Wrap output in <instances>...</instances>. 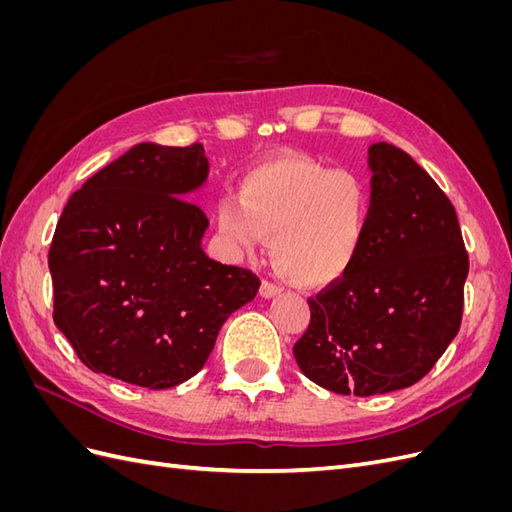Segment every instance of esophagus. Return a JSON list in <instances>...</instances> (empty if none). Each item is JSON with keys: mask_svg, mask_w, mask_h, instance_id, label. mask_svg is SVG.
Listing matches in <instances>:
<instances>
[{"mask_svg": "<svg viewBox=\"0 0 512 512\" xmlns=\"http://www.w3.org/2000/svg\"><path fill=\"white\" fill-rule=\"evenodd\" d=\"M280 292H282V288L271 284V282H262V284H260V290H258V294H260L262 299H273V297H277V294H280Z\"/></svg>", "mask_w": 512, "mask_h": 512, "instance_id": "1", "label": "esophagus"}]
</instances>
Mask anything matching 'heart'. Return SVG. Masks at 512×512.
Returning <instances> with one entry per match:
<instances>
[{"label":"heart","instance_id":"b5f03b06","mask_svg":"<svg viewBox=\"0 0 512 512\" xmlns=\"http://www.w3.org/2000/svg\"><path fill=\"white\" fill-rule=\"evenodd\" d=\"M363 181L305 156H282L252 168L239 198L226 194L215 222L235 254H254L269 239L275 271L303 288L335 284L350 271L367 226Z\"/></svg>","mask_w":512,"mask_h":512}]
</instances>
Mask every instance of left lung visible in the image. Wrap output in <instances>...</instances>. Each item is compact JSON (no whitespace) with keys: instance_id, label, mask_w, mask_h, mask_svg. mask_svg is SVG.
Segmentation results:
<instances>
[{"instance_id":"8db88e82","label":"left lung","mask_w":512,"mask_h":512,"mask_svg":"<svg viewBox=\"0 0 512 512\" xmlns=\"http://www.w3.org/2000/svg\"><path fill=\"white\" fill-rule=\"evenodd\" d=\"M369 211L350 271L309 299L292 348L303 374L339 395L406 389L436 365L463 312L468 254L455 207L406 151H367Z\"/></svg>"}]
</instances>
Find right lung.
<instances>
[{
  "label": "right lung",
  "instance_id": "right-lung-1",
  "mask_svg": "<svg viewBox=\"0 0 512 512\" xmlns=\"http://www.w3.org/2000/svg\"><path fill=\"white\" fill-rule=\"evenodd\" d=\"M203 145L138 143L89 177L61 213L49 250L53 320L79 359L147 389H170L207 363L222 324L258 277L211 260Z\"/></svg>",
  "mask_w": 512,
  "mask_h": 512
}]
</instances>
